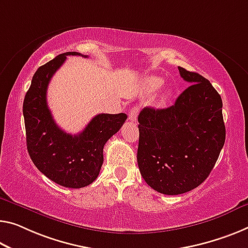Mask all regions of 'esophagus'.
Listing matches in <instances>:
<instances>
[{"label":"esophagus","instance_id":"obj_1","mask_svg":"<svg viewBox=\"0 0 248 248\" xmlns=\"http://www.w3.org/2000/svg\"><path fill=\"white\" fill-rule=\"evenodd\" d=\"M139 112H140L139 106H134V108H132L131 111L128 113V120L132 122H135L137 119V115H139Z\"/></svg>","mask_w":248,"mask_h":248}]
</instances>
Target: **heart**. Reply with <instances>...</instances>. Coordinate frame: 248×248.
<instances>
[{
	"label": "heart",
	"mask_w": 248,
	"mask_h": 248,
	"mask_svg": "<svg viewBox=\"0 0 248 248\" xmlns=\"http://www.w3.org/2000/svg\"><path fill=\"white\" fill-rule=\"evenodd\" d=\"M162 84H163V79L159 78H155V76H152V78H150L146 81V87L148 91L157 90Z\"/></svg>",
	"instance_id": "heart-1"
}]
</instances>
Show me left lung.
<instances>
[{
	"label": "left lung",
	"mask_w": 248,
	"mask_h": 248,
	"mask_svg": "<svg viewBox=\"0 0 248 248\" xmlns=\"http://www.w3.org/2000/svg\"><path fill=\"white\" fill-rule=\"evenodd\" d=\"M178 71L190 85L174 105L145 108L139 115L140 172L165 195L189 192L206 180L226 136L220 95L199 73Z\"/></svg>",
	"instance_id": "1"
}]
</instances>
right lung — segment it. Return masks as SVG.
<instances>
[{
    "label": "right lung",
    "mask_w": 248,
    "mask_h": 248,
    "mask_svg": "<svg viewBox=\"0 0 248 248\" xmlns=\"http://www.w3.org/2000/svg\"><path fill=\"white\" fill-rule=\"evenodd\" d=\"M68 55L82 54L64 53L37 68L23 102V116L26 146L34 165L56 184L81 188L97 178L104 159L105 143L120 131L127 115L97 114L76 135L68 134L58 126L47 106L46 92L52 76Z\"/></svg>",
    "instance_id": "right-lung-1"
}]
</instances>
